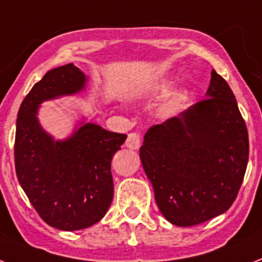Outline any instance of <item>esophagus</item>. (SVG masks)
Segmentation results:
<instances>
[{
    "mask_svg": "<svg viewBox=\"0 0 262 262\" xmlns=\"http://www.w3.org/2000/svg\"><path fill=\"white\" fill-rule=\"evenodd\" d=\"M140 144H141V137L138 133H129L126 138V142H125V145L129 149H138L140 148Z\"/></svg>",
    "mask_w": 262,
    "mask_h": 262,
    "instance_id": "esophagus-1",
    "label": "esophagus"
}]
</instances>
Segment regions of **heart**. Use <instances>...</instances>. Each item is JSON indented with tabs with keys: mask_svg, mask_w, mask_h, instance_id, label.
<instances>
[{
	"mask_svg": "<svg viewBox=\"0 0 262 262\" xmlns=\"http://www.w3.org/2000/svg\"><path fill=\"white\" fill-rule=\"evenodd\" d=\"M168 89H169V83L168 82H157L155 83V84H152V86L149 87V91L150 93H164V91H167ZM180 102V98H173L169 103H167V105L164 106V109H163V112L165 113V114H169V113L173 112V109H175L176 106H178V103Z\"/></svg>",
	"mask_w": 262,
	"mask_h": 262,
	"instance_id": "1",
	"label": "heart"
}]
</instances>
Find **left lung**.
Segmentation results:
<instances>
[{
    "instance_id": "8db88e82",
    "label": "left lung",
    "mask_w": 262,
    "mask_h": 262,
    "mask_svg": "<svg viewBox=\"0 0 262 262\" xmlns=\"http://www.w3.org/2000/svg\"><path fill=\"white\" fill-rule=\"evenodd\" d=\"M140 159L171 223L195 226L227 211L245 176L249 136L226 80L212 70L205 99L150 126Z\"/></svg>"
}]
</instances>
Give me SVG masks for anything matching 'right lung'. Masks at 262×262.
<instances>
[{
  "label": "right lung",
  "instance_id": "add662e5",
  "mask_svg": "<svg viewBox=\"0 0 262 262\" xmlns=\"http://www.w3.org/2000/svg\"><path fill=\"white\" fill-rule=\"evenodd\" d=\"M87 76L70 64L56 67L32 87L21 103L16 124L17 179L41 220L64 231L99 222L114 193L112 159L126 140L80 121L66 140H55L37 118L42 102L84 90Z\"/></svg>",
  "mask_w": 262,
  "mask_h": 262
}]
</instances>
